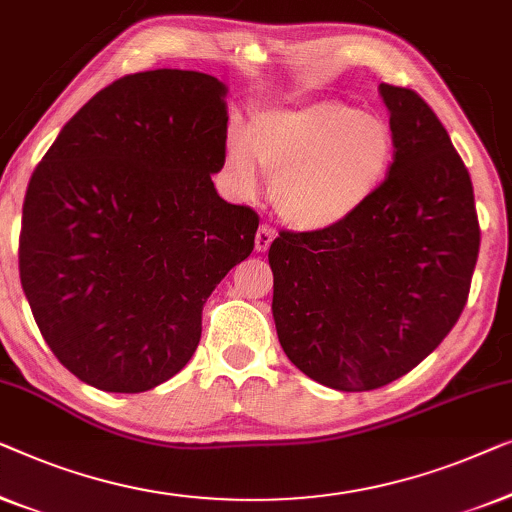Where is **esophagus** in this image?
Wrapping results in <instances>:
<instances>
[{
  "mask_svg": "<svg viewBox=\"0 0 512 512\" xmlns=\"http://www.w3.org/2000/svg\"><path fill=\"white\" fill-rule=\"evenodd\" d=\"M273 239H276V229L269 227V225H262V227H259L257 236H255V248L259 250V253H264V250H269Z\"/></svg>",
  "mask_w": 512,
  "mask_h": 512,
  "instance_id": "esophagus-1",
  "label": "esophagus"
}]
</instances>
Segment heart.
<instances>
[{"label":"heart","instance_id":"obj_1","mask_svg":"<svg viewBox=\"0 0 512 512\" xmlns=\"http://www.w3.org/2000/svg\"><path fill=\"white\" fill-rule=\"evenodd\" d=\"M392 153V129L380 115L334 99L255 113L250 141L241 132L227 141L236 187L255 194L259 164L278 213L301 232L352 218L383 183Z\"/></svg>","mask_w":512,"mask_h":512}]
</instances>
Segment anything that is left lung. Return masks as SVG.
Returning a JSON list of instances; mask_svg holds the SVG:
<instances>
[{
	"instance_id": "obj_1",
	"label": "left lung",
	"mask_w": 512,
	"mask_h": 512,
	"mask_svg": "<svg viewBox=\"0 0 512 512\" xmlns=\"http://www.w3.org/2000/svg\"><path fill=\"white\" fill-rule=\"evenodd\" d=\"M394 160L341 225L269 248L273 320L290 362L341 392L378 390L431 355L462 315L480 250L469 169L431 106L380 83Z\"/></svg>"
}]
</instances>
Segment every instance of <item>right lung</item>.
<instances>
[{
    "mask_svg": "<svg viewBox=\"0 0 512 512\" xmlns=\"http://www.w3.org/2000/svg\"><path fill=\"white\" fill-rule=\"evenodd\" d=\"M227 88L183 69L122 76L57 134L27 185L20 283L62 366L97 390L146 392L197 350L201 311L255 248L227 204Z\"/></svg>",
    "mask_w": 512,
    "mask_h": 512,
    "instance_id": "add662e5",
    "label": "right lung"
}]
</instances>
